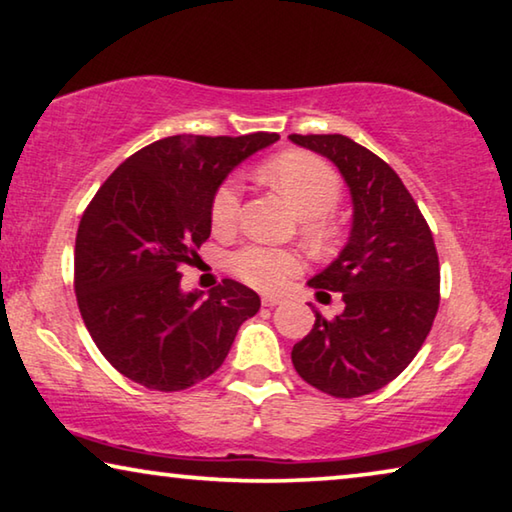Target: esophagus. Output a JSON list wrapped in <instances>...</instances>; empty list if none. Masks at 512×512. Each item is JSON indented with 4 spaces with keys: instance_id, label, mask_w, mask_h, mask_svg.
<instances>
[{
    "instance_id": "34e87169",
    "label": "esophagus",
    "mask_w": 512,
    "mask_h": 512,
    "mask_svg": "<svg viewBox=\"0 0 512 512\" xmlns=\"http://www.w3.org/2000/svg\"><path fill=\"white\" fill-rule=\"evenodd\" d=\"M282 301V296H273V294H264L262 296V305H266V308H276V305H280Z\"/></svg>"
}]
</instances>
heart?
I'll return each instance as SVG.
<instances>
[{"instance_id":"b5f03b06","label":"heart","mask_w":512,"mask_h":512,"mask_svg":"<svg viewBox=\"0 0 512 512\" xmlns=\"http://www.w3.org/2000/svg\"><path fill=\"white\" fill-rule=\"evenodd\" d=\"M264 177L280 190L294 211L305 218V232L315 241L333 234L331 211L342 197V181L326 160L289 151L264 163ZM241 181L230 177L218 186L211 200V227L218 234H230L241 216ZM301 257L287 248H269L248 243L230 257V269L257 289H278L287 278L301 271Z\"/></svg>"}]
</instances>
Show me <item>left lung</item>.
<instances>
[{
  "label": "left lung",
  "instance_id": "obj_1",
  "mask_svg": "<svg viewBox=\"0 0 512 512\" xmlns=\"http://www.w3.org/2000/svg\"><path fill=\"white\" fill-rule=\"evenodd\" d=\"M335 163L354 202L347 246L308 280L317 296L342 292L345 310L292 349L301 379L333 398H361L414 361L439 310V255L430 227L393 167L347 135H289ZM331 299V296H329Z\"/></svg>",
  "mask_w": 512,
  "mask_h": 512
}]
</instances>
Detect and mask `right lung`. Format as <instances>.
I'll return each instance as SVG.
<instances>
[{
  "instance_id": "right-lung-1",
  "label": "right lung",
  "mask_w": 512,
  "mask_h": 512,
  "mask_svg": "<svg viewBox=\"0 0 512 512\" xmlns=\"http://www.w3.org/2000/svg\"><path fill=\"white\" fill-rule=\"evenodd\" d=\"M278 140L172 135L126 158L82 213L75 236V299L114 370L174 393L211 377L259 296L225 278L209 299L181 292L211 234V200L232 167Z\"/></svg>"
}]
</instances>
